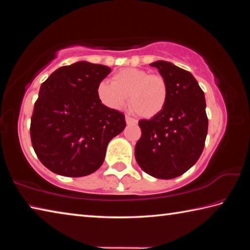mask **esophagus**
I'll return each mask as SVG.
<instances>
[{"mask_svg":"<svg viewBox=\"0 0 250 250\" xmlns=\"http://www.w3.org/2000/svg\"><path fill=\"white\" fill-rule=\"evenodd\" d=\"M125 122H126V125H137V120L135 119H133L132 117H130V116H125Z\"/></svg>","mask_w":250,"mask_h":250,"instance_id":"34e87169","label":"esophagus"}]
</instances>
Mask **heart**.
Returning a JSON list of instances; mask_svg holds the SVG:
<instances>
[{
  "mask_svg": "<svg viewBox=\"0 0 250 250\" xmlns=\"http://www.w3.org/2000/svg\"><path fill=\"white\" fill-rule=\"evenodd\" d=\"M97 95L108 108L121 109L128 101L143 118H153L166 108L168 88L162 76L140 68H125L112 76L111 83L104 80L97 87Z\"/></svg>",
  "mask_w": 250,
  "mask_h": 250,
  "instance_id": "heart-1",
  "label": "heart"
}]
</instances>
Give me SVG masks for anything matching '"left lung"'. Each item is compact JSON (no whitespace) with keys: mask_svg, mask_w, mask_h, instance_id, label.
Instances as JSON below:
<instances>
[{"mask_svg":"<svg viewBox=\"0 0 250 250\" xmlns=\"http://www.w3.org/2000/svg\"><path fill=\"white\" fill-rule=\"evenodd\" d=\"M150 65L166 79L168 97L162 112L139 121L142 134L134 155L147 174L170 180L191 168L204 149L208 128L205 96L189 71L164 61Z\"/></svg>","mask_w":250,"mask_h":250,"instance_id":"8db88e82","label":"left lung"}]
</instances>
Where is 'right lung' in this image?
Segmentation results:
<instances>
[{
	"label": "right lung",
	"mask_w": 250,
	"mask_h": 250,
	"mask_svg": "<svg viewBox=\"0 0 250 250\" xmlns=\"http://www.w3.org/2000/svg\"><path fill=\"white\" fill-rule=\"evenodd\" d=\"M104 65L77 62L42 83L34 104L31 140L37 158L59 175H89L104 163L107 146L125 128V115L101 104L97 87Z\"/></svg>",
	"instance_id": "1"
}]
</instances>
